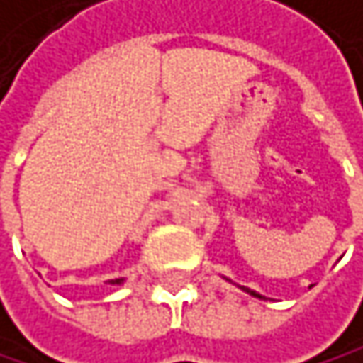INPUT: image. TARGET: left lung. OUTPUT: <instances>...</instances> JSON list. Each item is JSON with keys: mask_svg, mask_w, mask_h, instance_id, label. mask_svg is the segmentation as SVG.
Instances as JSON below:
<instances>
[{"mask_svg": "<svg viewBox=\"0 0 363 363\" xmlns=\"http://www.w3.org/2000/svg\"><path fill=\"white\" fill-rule=\"evenodd\" d=\"M238 287H240L242 291H247V294H251L253 298H259V300H266V298H264L262 294H257V291H253V289H249V287H242V285H238ZM311 287H313V285H311Z\"/></svg>", "mask_w": 363, "mask_h": 363, "instance_id": "obj_1", "label": "left lung"}]
</instances>
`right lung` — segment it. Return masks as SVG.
Masks as SVG:
<instances>
[{
  "instance_id": "right-lung-1",
  "label": "right lung",
  "mask_w": 363,
  "mask_h": 363,
  "mask_svg": "<svg viewBox=\"0 0 363 363\" xmlns=\"http://www.w3.org/2000/svg\"><path fill=\"white\" fill-rule=\"evenodd\" d=\"M123 281H125V279H114V281H108V283H110V285H121Z\"/></svg>"
}]
</instances>
